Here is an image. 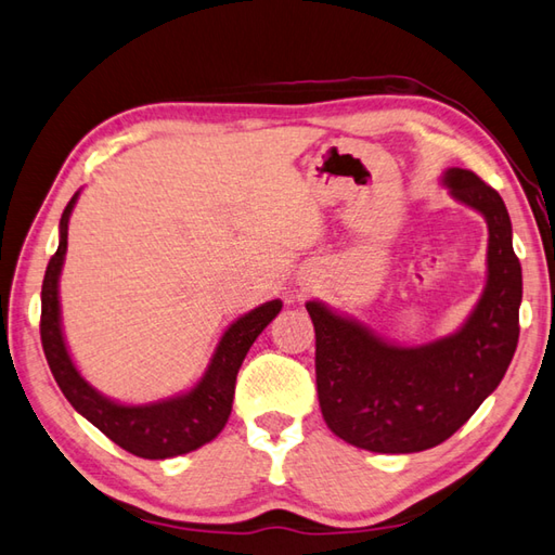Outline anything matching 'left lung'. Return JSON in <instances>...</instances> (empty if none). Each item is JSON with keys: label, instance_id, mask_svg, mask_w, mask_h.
Here are the masks:
<instances>
[{"label": "left lung", "instance_id": "8db88e82", "mask_svg": "<svg viewBox=\"0 0 555 555\" xmlns=\"http://www.w3.org/2000/svg\"><path fill=\"white\" fill-rule=\"evenodd\" d=\"M444 182L488 223V284L457 334L401 349L320 302H306L322 416L334 436L356 448L383 454L436 448L501 385L515 356L522 267L505 202L472 170L450 168Z\"/></svg>", "mask_w": 555, "mask_h": 555}]
</instances>
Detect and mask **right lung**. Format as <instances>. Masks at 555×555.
<instances>
[{"label": "right lung", "mask_w": 555, "mask_h": 555, "mask_svg": "<svg viewBox=\"0 0 555 555\" xmlns=\"http://www.w3.org/2000/svg\"><path fill=\"white\" fill-rule=\"evenodd\" d=\"M76 197H79V192L64 206L60 219V247L50 257L40 293V341L50 371L57 379L62 395L69 399V404L115 444L137 454V457L168 460L197 450L223 430L233 409L237 371H241L249 346L279 314L281 300L264 302L225 330L219 346H216L209 371L188 395L146 406L115 404V401L98 395L79 375L62 336L57 281L64 253H67V225Z\"/></svg>", "instance_id": "add662e5"}]
</instances>
